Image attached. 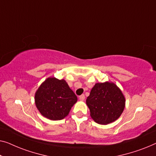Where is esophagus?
I'll return each instance as SVG.
<instances>
[{"instance_id":"1","label":"esophagus","mask_w":156,"mask_h":156,"mask_svg":"<svg viewBox=\"0 0 156 156\" xmlns=\"http://www.w3.org/2000/svg\"><path fill=\"white\" fill-rule=\"evenodd\" d=\"M85 95H81L80 97H79V100H81V101H83L85 100Z\"/></svg>"}]
</instances>
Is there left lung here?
<instances>
[{"label":"left lung","mask_w":156,"mask_h":156,"mask_svg":"<svg viewBox=\"0 0 156 156\" xmlns=\"http://www.w3.org/2000/svg\"><path fill=\"white\" fill-rule=\"evenodd\" d=\"M125 102L122 90L112 82L95 83L86 100L91 118L103 125L114 122L121 116Z\"/></svg>","instance_id":"8db88e82"}]
</instances>
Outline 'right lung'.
Here are the masks:
<instances>
[{"label": "right lung", "instance_id": "obj_1", "mask_svg": "<svg viewBox=\"0 0 156 156\" xmlns=\"http://www.w3.org/2000/svg\"><path fill=\"white\" fill-rule=\"evenodd\" d=\"M77 100L64 79L52 77L46 79L34 95L35 105L41 115L54 121L66 117Z\"/></svg>", "mask_w": 156, "mask_h": 156}]
</instances>
